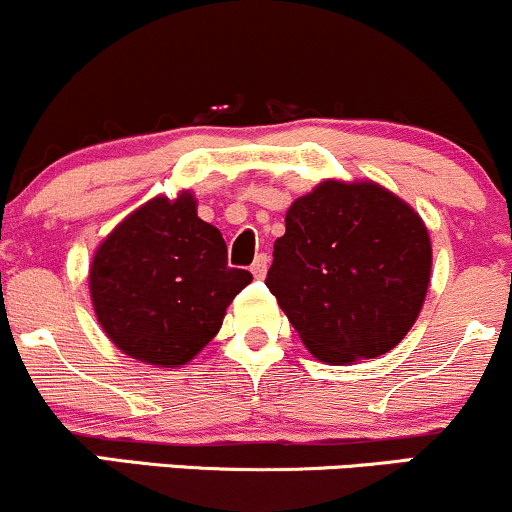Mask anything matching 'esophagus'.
Masks as SVG:
<instances>
[{"mask_svg":"<svg viewBox=\"0 0 512 512\" xmlns=\"http://www.w3.org/2000/svg\"><path fill=\"white\" fill-rule=\"evenodd\" d=\"M266 271H268V256L266 254H258L254 258V263H251V273H254V278H266Z\"/></svg>","mask_w":512,"mask_h":512,"instance_id":"1","label":"esophagus"}]
</instances>
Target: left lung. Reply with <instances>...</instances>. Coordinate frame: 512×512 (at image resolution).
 <instances>
[{
    "mask_svg": "<svg viewBox=\"0 0 512 512\" xmlns=\"http://www.w3.org/2000/svg\"><path fill=\"white\" fill-rule=\"evenodd\" d=\"M428 229L377 183L324 181L285 215L266 285L314 358L346 365L389 353L421 312Z\"/></svg>",
    "mask_w": 512,
    "mask_h": 512,
    "instance_id": "1",
    "label": "left lung"
}]
</instances>
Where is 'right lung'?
Instances as JSON below:
<instances>
[{"instance_id":"1","label":"right lung","mask_w":512,"mask_h":512,"mask_svg":"<svg viewBox=\"0 0 512 512\" xmlns=\"http://www.w3.org/2000/svg\"><path fill=\"white\" fill-rule=\"evenodd\" d=\"M251 283L227 266L220 229L191 193L154 198L125 217L91 263V302L103 331L149 365H186L220 331L225 309Z\"/></svg>"}]
</instances>
